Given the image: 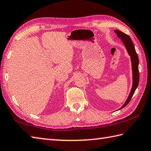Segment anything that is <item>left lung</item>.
I'll list each match as a JSON object with an SVG mask.
<instances>
[{"instance_id":"8db88e82","label":"left lung","mask_w":151,"mask_h":151,"mask_svg":"<svg viewBox=\"0 0 151 151\" xmlns=\"http://www.w3.org/2000/svg\"><path fill=\"white\" fill-rule=\"evenodd\" d=\"M114 32L118 36V38H121L123 44H124L126 48H127L128 53L129 55L130 56L131 61H132V73H133V85H132V87L131 89L130 93L127 98L126 102L124 104L121 108H119L118 110L121 109L127 105V104L130 102L131 98L133 96V94L135 93V91L137 88L138 84H139V58H138L137 54L135 50L134 45L132 42L131 38L128 35H126L124 32L120 31L119 30H115Z\"/></svg>"}]
</instances>
